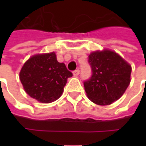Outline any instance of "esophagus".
I'll return each mask as SVG.
<instances>
[{"label":"esophagus","mask_w":146,"mask_h":146,"mask_svg":"<svg viewBox=\"0 0 146 146\" xmlns=\"http://www.w3.org/2000/svg\"><path fill=\"white\" fill-rule=\"evenodd\" d=\"M73 75H74L75 76H79V75H80V70H79V69H77V70H74V71H73Z\"/></svg>","instance_id":"34e87169"}]
</instances>
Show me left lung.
<instances>
[{
    "label": "left lung",
    "mask_w": 146,
    "mask_h": 146,
    "mask_svg": "<svg viewBox=\"0 0 146 146\" xmlns=\"http://www.w3.org/2000/svg\"><path fill=\"white\" fill-rule=\"evenodd\" d=\"M92 76L84 82L88 98L100 106L110 105L122 97L131 81L132 67L118 53L109 49L88 56Z\"/></svg>",
    "instance_id": "8db88e82"
}]
</instances>
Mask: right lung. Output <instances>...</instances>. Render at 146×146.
<instances>
[{
    "label": "right lung",
    "mask_w": 146,
    "mask_h": 146,
    "mask_svg": "<svg viewBox=\"0 0 146 146\" xmlns=\"http://www.w3.org/2000/svg\"><path fill=\"white\" fill-rule=\"evenodd\" d=\"M72 73L63 62H58L54 52L36 54L26 62L19 78L25 92L42 103L58 100L63 93L67 79Z\"/></svg>",
    "instance_id": "add662e5"
}]
</instances>
